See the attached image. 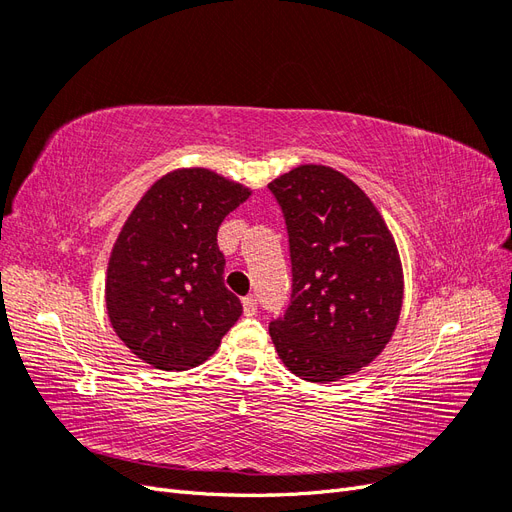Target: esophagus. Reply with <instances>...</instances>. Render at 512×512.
<instances>
[{"label":"esophagus","instance_id":"34e87169","mask_svg":"<svg viewBox=\"0 0 512 512\" xmlns=\"http://www.w3.org/2000/svg\"><path fill=\"white\" fill-rule=\"evenodd\" d=\"M256 299L254 297H245L243 299V314L245 316H254L256 314Z\"/></svg>","mask_w":512,"mask_h":512}]
</instances>
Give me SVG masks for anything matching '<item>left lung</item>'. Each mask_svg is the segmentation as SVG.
I'll return each mask as SVG.
<instances>
[{
	"instance_id": "8db88e82",
	"label": "left lung",
	"mask_w": 512,
	"mask_h": 512,
	"mask_svg": "<svg viewBox=\"0 0 512 512\" xmlns=\"http://www.w3.org/2000/svg\"><path fill=\"white\" fill-rule=\"evenodd\" d=\"M284 211L292 294L269 333L282 363L307 382L361 371L391 342L404 303L395 239L344 173L301 164L269 183Z\"/></svg>"
}]
</instances>
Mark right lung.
I'll return each mask as SVG.
<instances>
[{
  "instance_id": "1",
  "label": "right lung",
  "mask_w": 512,
  "mask_h": 512,
  "mask_svg": "<svg viewBox=\"0 0 512 512\" xmlns=\"http://www.w3.org/2000/svg\"><path fill=\"white\" fill-rule=\"evenodd\" d=\"M252 196L209 168H177L138 200L106 269V312L138 359L164 369L196 367L218 350L243 312L224 286L218 228Z\"/></svg>"
}]
</instances>
